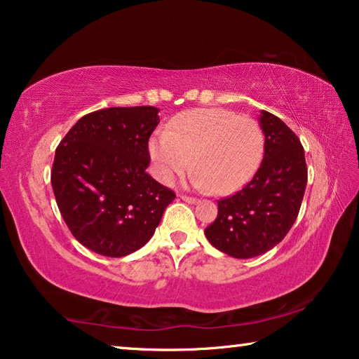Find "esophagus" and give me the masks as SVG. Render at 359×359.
Wrapping results in <instances>:
<instances>
[{
	"instance_id": "1",
	"label": "esophagus",
	"mask_w": 359,
	"mask_h": 359,
	"mask_svg": "<svg viewBox=\"0 0 359 359\" xmlns=\"http://www.w3.org/2000/svg\"><path fill=\"white\" fill-rule=\"evenodd\" d=\"M180 199H182V201L188 203V204H198V203H199V199H196V198H191V196H187V194H182Z\"/></svg>"
}]
</instances>
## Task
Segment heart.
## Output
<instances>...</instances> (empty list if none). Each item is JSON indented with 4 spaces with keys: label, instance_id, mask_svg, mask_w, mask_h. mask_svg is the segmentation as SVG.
I'll use <instances>...</instances> for the list:
<instances>
[{
    "label": "heart",
    "instance_id": "b5f03b06",
    "mask_svg": "<svg viewBox=\"0 0 359 359\" xmlns=\"http://www.w3.org/2000/svg\"><path fill=\"white\" fill-rule=\"evenodd\" d=\"M263 150L264 136L257 120L215 107L179 114L169 131L155 133L149 142L161 182L171 184L193 165L198 171L193 187L217 194L241 190L257 172Z\"/></svg>",
    "mask_w": 359,
    "mask_h": 359
}]
</instances>
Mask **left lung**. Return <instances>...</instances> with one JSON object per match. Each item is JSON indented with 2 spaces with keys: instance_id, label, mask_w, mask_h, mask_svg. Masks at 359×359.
<instances>
[{
  "instance_id": "8db88e82",
  "label": "left lung",
  "mask_w": 359,
  "mask_h": 359,
  "mask_svg": "<svg viewBox=\"0 0 359 359\" xmlns=\"http://www.w3.org/2000/svg\"><path fill=\"white\" fill-rule=\"evenodd\" d=\"M264 156L253 179L218 203L205 238L218 250L245 259L263 255L287 236L299 214L307 165L297 136L274 114L261 111Z\"/></svg>"
}]
</instances>
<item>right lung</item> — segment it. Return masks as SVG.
Masks as SVG:
<instances>
[{"label": "right lung", "instance_id": "right-lung-1", "mask_svg": "<svg viewBox=\"0 0 359 359\" xmlns=\"http://www.w3.org/2000/svg\"><path fill=\"white\" fill-rule=\"evenodd\" d=\"M158 112L137 106L87 114L55 150L50 180L60 214L72 236L102 257H126L147 244L175 198L145 172Z\"/></svg>", "mask_w": 359, "mask_h": 359}]
</instances>
